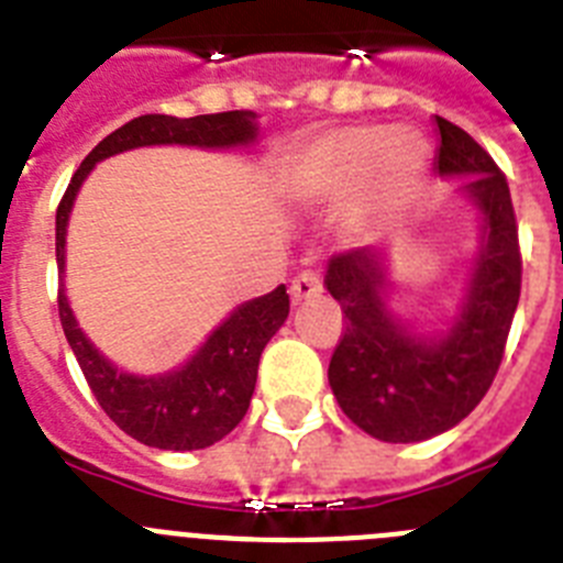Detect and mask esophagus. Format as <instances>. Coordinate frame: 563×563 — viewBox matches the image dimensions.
Returning <instances> with one entry per match:
<instances>
[{
    "label": "esophagus",
    "instance_id": "obj_1",
    "mask_svg": "<svg viewBox=\"0 0 563 563\" xmlns=\"http://www.w3.org/2000/svg\"><path fill=\"white\" fill-rule=\"evenodd\" d=\"M321 296V282H318L316 273H298L290 285V298L292 305H301V301H310V298Z\"/></svg>",
    "mask_w": 563,
    "mask_h": 563
}]
</instances>
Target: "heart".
Segmentation results:
<instances>
[{
  "mask_svg": "<svg viewBox=\"0 0 563 563\" xmlns=\"http://www.w3.org/2000/svg\"><path fill=\"white\" fill-rule=\"evenodd\" d=\"M429 157V143L409 129H338L292 163L287 191L301 206H327L352 190L343 225L357 231L375 208L420 180Z\"/></svg>",
  "mask_w": 563,
  "mask_h": 563,
  "instance_id": "obj_1",
  "label": "heart"
}]
</instances>
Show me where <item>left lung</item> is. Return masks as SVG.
Here are the masks:
<instances>
[{
  "label": "left lung",
  "instance_id": "obj_1",
  "mask_svg": "<svg viewBox=\"0 0 563 563\" xmlns=\"http://www.w3.org/2000/svg\"><path fill=\"white\" fill-rule=\"evenodd\" d=\"M434 174L456 180L479 220L454 312L420 330L395 310L389 253L366 245L332 256L324 287L343 310L330 386L343 415L383 442H422L479 406L505 355L521 292L516 213L505 174L479 143L437 118Z\"/></svg>",
  "mask_w": 563,
  "mask_h": 563
}]
</instances>
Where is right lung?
<instances>
[{"mask_svg": "<svg viewBox=\"0 0 563 563\" xmlns=\"http://www.w3.org/2000/svg\"><path fill=\"white\" fill-rule=\"evenodd\" d=\"M256 141L258 121L251 109L197 114V118L141 114L107 134L84 157L56 211L58 316H62L69 350L76 355L89 389L101 402L109 420L148 449H208L236 429L256 389L258 357L290 316V296L285 285H278L267 296L233 307L225 321L211 330V335L180 366L157 372V375H134L114 366L96 343L89 341L69 307L67 287H64L69 213L89 172L114 154L143 146H197L228 152V148H251Z\"/></svg>", "mask_w": 563, "mask_h": 563, "instance_id": "obj_1", "label": "right lung"}]
</instances>
